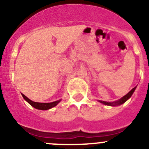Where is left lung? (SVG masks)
<instances>
[{
  "mask_svg": "<svg viewBox=\"0 0 149 149\" xmlns=\"http://www.w3.org/2000/svg\"><path fill=\"white\" fill-rule=\"evenodd\" d=\"M136 86L134 87V88H133V89L130 90V91H129L128 93H127L126 95H125L124 97H122L121 99H120L119 100H118V101H115V102H105V101H101V100H99V102H100V103H102L104 104L105 105H108V106H119V105H121L123 104V103L125 102L126 101H127L128 99H130V97H131V96L133 95V92L135 91V90H136Z\"/></svg>",
  "mask_w": 149,
  "mask_h": 149,
  "instance_id": "1",
  "label": "left lung"
}]
</instances>
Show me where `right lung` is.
I'll return each mask as SVG.
<instances>
[{
	"mask_svg": "<svg viewBox=\"0 0 149 149\" xmlns=\"http://www.w3.org/2000/svg\"><path fill=\"white\" fill-rule=\"evenodd\" d=\"M22 97H23V98L24 99V100H26V101L31 106H32L33 107H34L35 109H41V110H47V109H51V108H52V107H54L56 106V105L61 101V100H57V101H55V102H49V103L36 102L31 101V100H29V99L27 98V97H26L24 94H22Z\"/></svg>",
	"mask_w": 149,
	"mask_h": 149,
	"instance_id": "right-lung-1",
	"label": "right lung"
}]
</instances>
